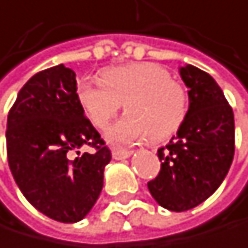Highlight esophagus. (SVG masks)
<instances>
[{"label": "esophagus", "mask_w": 248, "mask_h": 248, "mask_svg": "<svg viewBox=\"0 0 248 248\" xmlns=\"http://www.w3.org/2000/svg\"><path fill=\"white\" fill-rule=\"evenodd\" d=\"M111 155H113V159L122 160V159H128L132 155V152L131 150H113Z\"/></svg>", "instance_id": "esophagus-1"}]
</instances>
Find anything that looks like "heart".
Masks as SVG:
<instances>
[{"mask_svg": "<svg viewBox=\"0 0 248 248\" xmlns=\"http://www.w3.org/2000/svg\"><path fill=\"white\" fill-rule=\"evenodd\" d=\"M78 101L91 122L99 129L108 126L122 104L128 114L107 131L116 146L171 135L186 116V91L157 63L138 62L107 70L102 81L81 78Z\"/></svg>", "mask_w": 248, "mask_h": 248, "instance_id": "1", "label": "heart"}]
</instances>
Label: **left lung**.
Wrapping results in <instances>:
<instances>
[{
    "label": "left lung",
    "mask_w": 248,
    "mask_h": 248,
    "mask_svg": "<svg viewBox=\"0 0 248 248\" xmlns=\"http://www.w3.org/2000/svg\"><path fill=\"white\" fill-rule=\"evenodd\" d=\"M189 110L177 135L157 150L160 171L147 183L155 201L170 211L202 204L225 180L235 152L233 111L223 91L193 65L180 68Z\"/></svg>",
    "instance_id": "8db88e82"
}]
</instances>
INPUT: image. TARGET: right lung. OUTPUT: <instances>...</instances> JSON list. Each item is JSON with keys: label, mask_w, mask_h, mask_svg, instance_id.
Masks as SVG:
<instances>
[{"label": "right lung", "mask_w": 248, "mask_h": 248, "mask_svg": "<svg viewBox=\"0 0 248 248\" xmlns=\"http://www.w3.org/2000/svg\"><path fill=\"white\" fill-rule=\"evenodd\" d=\"M5 140L8 167L32 207L62 223L89 214L111 152L84 117L71 68L61 63L25 83L8 113ZM84 145L97 152L81 155Z\"/></svg>", "instance_id": "add662e5"}]
</instances>
